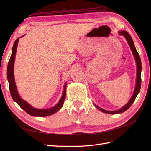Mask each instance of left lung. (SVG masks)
Segmentation results:
<instances>
[{"label":"left lung","mask_w":151,"mask_h":151,"mask_svg":"<svg viewBox=\"0 0 151 151\" xmlns=\"http://www.w3.org/2000/svg\"><path fill=\"white\" fill-rule=\"evenodd\" d=\"M118 34H119L120 36L123 35L124 37L125 38L127 42H128V44H129V47L132 50V53L134 55V57L135 58V60L136 62V65H137V78H136V83H135V88L134 92L133 93V95L132 96L131 98L129 101L125 106H123L122 108L120 109H118V110L115 111H108L106 110V109H104L101 108H100L97 105H96L94 103V105L99 110L105 113H108V114H117V113H122L123 112L125 111L127 109H129L131 105L135 101V99L137 97V96L138 95V94L140 92V87H141V70H142V64H141V60L139 55L137 51V50L135 47V45L133 42V40H132V38L131 37V36L129 35V33H128L127 31H120L118 32Z\"/></svg>","instance_id":"obj_1"}]
</instances>
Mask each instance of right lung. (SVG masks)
Wrapping results in <instances>:
<instances>
[{"instance_id":"add662e5","label":"right lung","mask_w":151,"mask_h":151,"mask_svg":"<svg viewBox=\"0 0 151 151\" xmlns=\"http://www.w3.org/2000/svg\"><path fill=\"white\" fill-rule=\"evenodd\" d=\"M23 36H21L20 38L23 37ZM19 38H18L16 40L14 43L12 47V54L11 58L9 61L7 65V77L9 82V90L11 97L12 99L19 106L24 110L29 115L34 116H39V117H43V116H48L52 115L53 114L55 113L58 110L62 108L63 104V102L66 96V87L67 83H65L64 87H63V91L61 98L59 100V101L52 108L48 109H38L33 107L30 105L28 103H27L25 100L22 99L19 96V93L16 88V85L15 83L14 79V61H15V57L16 54L17 46L19 42Z\"/></svg>"}]
</instances>
